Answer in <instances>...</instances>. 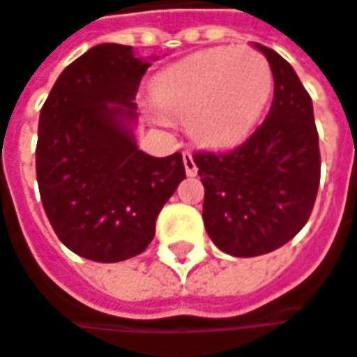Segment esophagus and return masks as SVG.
<instances>
[{
    "label": "esophagus",
    "instance_id": "34e87169",
    "mask_svg": "<svg viewBox=\"0 0 357 357\" xmlns=\"http://www.w3.org/2000/svg\"><path fill=\"white\" fill-rule=\"evenodd\" d=\"M183 167H185V174L190 178H194L198 174V167H196V161L192 158V153H183Z\"/></svg>",
    "mask_w": 357,
    "mask_h": 357
}]
</instances>
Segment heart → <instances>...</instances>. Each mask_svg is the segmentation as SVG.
I'll use <instances>...</instances> for the list:
<instances>
[{"label":"heart","instance_id":"b5f03b06","mask_svg":"<svg viewBox=\"0 0 357 357\" xmlns=\"http://www.w3.org/2000/svg\"><path fill=\"white\" fill-rule=\"evenodd\" d=\"M273 93V70L261 52L220 46L183 58L153 82V96L169 115L188 121L204 147L241 143L259 125Z\"/></svg>","mask_w":357,"mask_h":357}]
</instances>
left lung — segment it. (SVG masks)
I'll list each match as a JSON object with an SVG mask.
<instances>
[{
    "label": "left lung",
    "instance_id": "left-lung-1",
    "mask_svg": "<svg viewBox=\"0 0 357 357\" xmlns=\"http://www.w3.org/2000/svg\"><path fill=\"white\" fill-rule=\"evenodd\" d=\"M273 70L275 96L261 127L226 153H198L204 226L232 257L281 248L303 228L319 188V137L313 102L283 56L252 44Z\"/></svg>",
    "mask_w": 357,
    "mask_h": 357
}]
</instances>
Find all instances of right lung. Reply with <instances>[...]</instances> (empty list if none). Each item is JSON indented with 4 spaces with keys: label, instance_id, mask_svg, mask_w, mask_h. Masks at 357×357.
Wrapping results in <instances>:
<instances>
[{
    "label": "right lung",
    "instance_id": "add662e5",
    "mask_svg": "<svg viewBox=\"0 0 357 357\" xmlns=\"http://www.w3.org/2000/svg\"><path fill=\"white\" fill-rule=\"evenodd\" d=\"M151 60L133 46H93L62 70L40 111V198L60 242L89 261L141 255L185 179L181 153L153 158L137 145L135 96Z\"/></svg>",
    "mask_w": 357,
    "mask_h": 357
}]
</instances>
